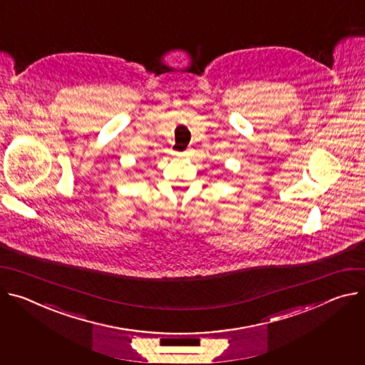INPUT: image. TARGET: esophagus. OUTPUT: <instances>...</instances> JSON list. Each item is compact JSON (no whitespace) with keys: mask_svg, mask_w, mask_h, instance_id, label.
<instances>
[{"mask_svg":"<svg viewBox=\"0 0 365 365\" xmlns=\"http://www.w3.org/2000/svg\"><path fill=\"white\" fill-rule=\"evenodd\" d=\"M176 155H178V157H182V155H185V154H179V153H178Z\"/></svg>","mask_w":365,"mask_h":365,"instance_id":"1","label":"esophagus"}]
</instances>
